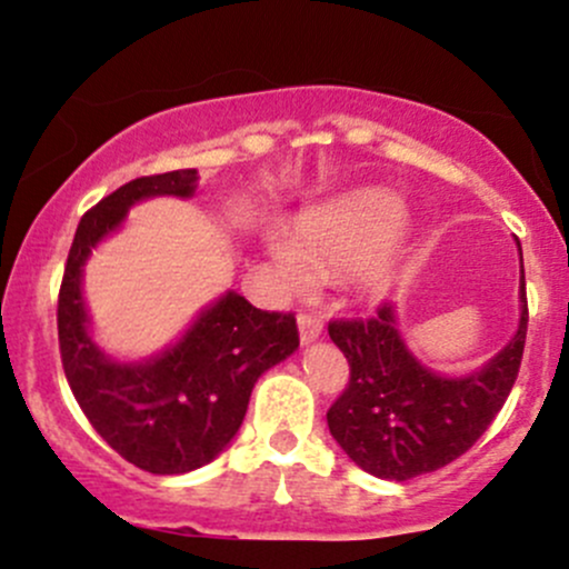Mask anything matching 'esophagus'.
<instances>
[{"instance_id": "esophagus-1", "label": "esophagus", "mask_w": 569, "mask_h": 569, "mask_svg": "<svg viewBox=\"0 0 569 569\" xmlns=\"http://www.w3.org/2000/svg\"><path fill=\"white\" fill-rule=\"evenodd\" d=\"M321 331H323L321 316H316V312H302V316H299V339H302V345L316 342V339L321 337Z\"/></svg>"}]
</instances>
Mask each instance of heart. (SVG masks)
<instances>
[{"label":"heart","mask_w":569,"mask_h":569,"mask_svg":"<svg viewBox=\"0 0 569 569\" xmlns=\"http://www.w3.org/2000/svg\"><path fill=\"white\" fill-rule=\"evenodd\" d=\"M401 224V198L385 189H367L302 213L291 234L272 232L267 248L291 291L307 289L318 270L352 267L358 289L377 297L390 283V240Z\"/></svg>","instance_id":"heart-1"}]
</instances>
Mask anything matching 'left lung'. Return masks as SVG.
<instances>
[{
	"instance_id": "8db88e82",
	"label": "left lung",
	"mask_w": 569,
	"mask_h": 569,
	"mask_svg": "<svg viewBox=\"0 0 569 569\" xmlns=\"http://www.w3.org/2000/svg\"><path fill=\"white\" fill-rule=\"evenodd\" d=\"M519 299L511 342L466 377H441L422 367L403 345L393 305L382 302L377 316L363 321H331L329 337L348 358L350 382L326 420L345 455L367 473L393 481L439 471L466 455L492 426L519 377L530 318L525 264Z\"/></svg>"
}]
</instances>
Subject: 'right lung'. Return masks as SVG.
<instances>
[{"label":"right lung","mask_w":569,"mask_h":569,"mask_svg":"<svg viewBox=\"0 0 569 569\" xmlns=\"http://www.w3.org/2000/svg\"><path fill=\"white\" fill-rule=\"evenodd\" d=\"M198 171L141 176L80 219L58 291V345L71 393L117 455L149 473L173 476L206 466L243 422L253 385L299 348L291 312L257 310L227 291L200 312L179 342L139 363L112 361L88 331L82 267L136 202L192 198Z\"/></svg>","instance_id":"1"}]
</instances>
